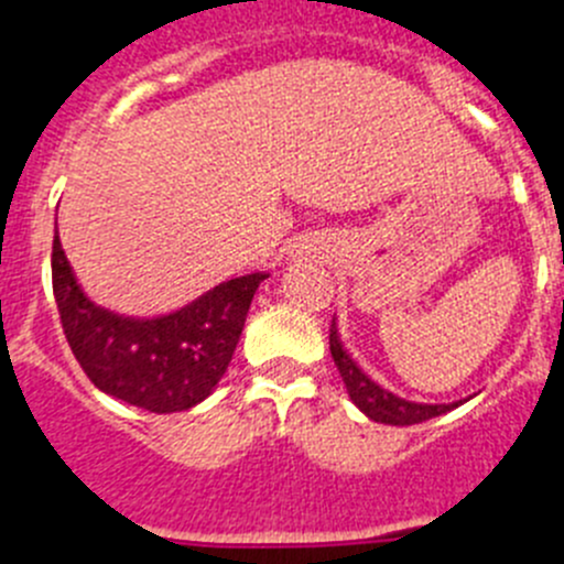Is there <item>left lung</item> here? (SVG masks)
<instances>
[{"mask_svg": "<svg viewBox=\"0 0 564 564\" xmlns=\"http://www.w3.org/2000/svg\"><path fill=\"white\" fill-rule=\"evenodd\" d=\"M330 356H334V365L339 370L341 381H345L347 394L350 401L361 409L370 420L387 425H414L425 423L431 417H440V414L451 412V409L459 406L456 403H414L401 398V394L389 392L381 383L372 381L365 370L354 361V356L347 354L345 345L339 339V330H336V319L330 323Z\"/></svg>", "mask_w": 564, "mask_h": 564, "instance_id": "left-lung-1", "label": "left lung"}]
</instances>
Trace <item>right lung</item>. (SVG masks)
Here are the masks:
<instances>
[{
    "instance_id": "obj_1",
    "label": "right lung",
    "mask_w": 564,
    "mask_h": 564,
    "mask_svg": "<svg viewBox=\"0 0 564 564\" xmlns=\"http://www.w3.org/2000/svg\"><path fill=\"white\" fill-rule=\"evenodd\" d=\"M267 278H230L161 317H122L83 292L57 234L52 241V292L83 372L105 394L155 414L186 412L214 392Z\"/></svg>"
}]
</instances>
